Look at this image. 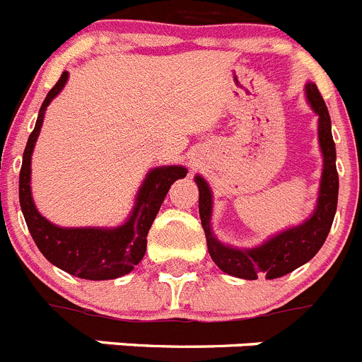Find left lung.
Wrapping results in <instances>:
<instances>
[{"mask_svg": "<svg viewBox=\"0 0 362 362\" xmlns=\"http://www.w3.org/2000/svg\"><path fill=\"white\" fill-rule=\"evenodd\" d=\"M306 101L317 114V137L322 153V174L317 204L308 219L268 238L254 248H238L221 243L212 232V190L201 175H196L199 188V217L206 235V246L214 263L228 276L254 281L257 277L277 279L308 263L321 250L334 223L337 210L339 175L335 168V143L332 121L325 99L315 83H306Z\"/></svg>", "mask_w": 362, "mask_h": 362, "instance_id": "obj_1", "label": "left lung"}]
</instances>
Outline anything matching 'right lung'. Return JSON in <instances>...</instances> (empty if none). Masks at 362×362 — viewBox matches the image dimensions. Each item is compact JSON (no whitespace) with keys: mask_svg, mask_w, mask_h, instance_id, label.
<instances>
[{"mask_svg":"<svg viewBox=\"0 0 362 362\" xmlns=\"http://www.w3.org/2000/svg\"><path fill=\"white\" fill-rule=\"evenodd\" d=\"M69 72H63L59 81L47 94L37 114L36 127L28 137L23 152V165L19 172V204L27 221L28 232L41 254L57 268L81 279L107 281L127 276L139 264L146 252V235L153 219L161 209L168 188L174 181L187 175L181 165L156 166L146 174L137 190L132 212L123 225L101 228V226H57L41 216L32 199L30 163L32 152L40 137L45 110L66 85Z\"/></svg>","mask_w":362,"mask_h":362,"instance_id":"right-lung-1","label":"right lung"}]
</instances>
